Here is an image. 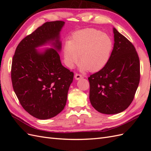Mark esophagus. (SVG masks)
I'll list each match as a JSON object with an SVG mask.
<instances>
[{
	"instance_id": "obj_1",
	"label": "esophagus",
	"mask_w": 151,
	"mask_h": 151,
	"mask_svg": "<svg viewBox=\"0 0 151 151\" xmlns=\"http://www.w3.org/2000/svg\"><path fill=\"white\" fill-rule=\"evenodd\" d=\"M83 76L81 74H76V75H75V79L76 80H79L80 79L83 78Z\"/></svg>"
}]
</instances>
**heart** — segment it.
Returning a JSON list of instances; mask_svg holds the SVG:
<instances>
[{
  "mask_svg": "<svg viewBox=\"0 0 151 151\" xmlns=\"http://www.w3.org/2000/svg\"><path fill=\"white\" fill-rule=\"evenodd\" d=\"M113 48V40L109 35L88 28L76 32L66 43L63 53L68 67H74L80 55L81 70L96 71L108 63Z\"/></svg>",
  "mask_w": 151,
  "mask_h": 151,
  "instance_id": "1",
  "label": "heart"
}]
</instances>
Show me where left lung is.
Segmentation results:
<instances>
[{
  "label": "left lung",
  "instance_id": "1",
  "mask_svg": "<svg viewBox=\"0 0 151 151\" xmlns=\"http://www.w3.org/2000/svg\"><path fill=\"white\" fill-rule=\"evenodd\" d=\"M114 47L108 63L88 77L89 99L95 109L108 115L122 112L134 98L140 81V60L130 41L113 28Z\"/></svg>",
  "mask_w": 151,
  "mask_h": 151
}]
</instances>
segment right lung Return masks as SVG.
<instances>
[{
	"label": "right lung",
	"instance_id": "1",
	"mask_svg": "<svg viewBox=\"0 0 151 151\" xmlns=\"http://www.w3.org/2000/svg\"><path fill=\"white\" fill-rule=\"evenodd\" d=\"M65 22H46L21 40L12 58L11 79L20 104L40 120L54 117L64 108L74 73L63 67L57 51ZM48 42L54 49L40 53L35 48Z\"/></svg>",
	"mask_w": 151,
	"mask_h": 151
}]
</instances>
